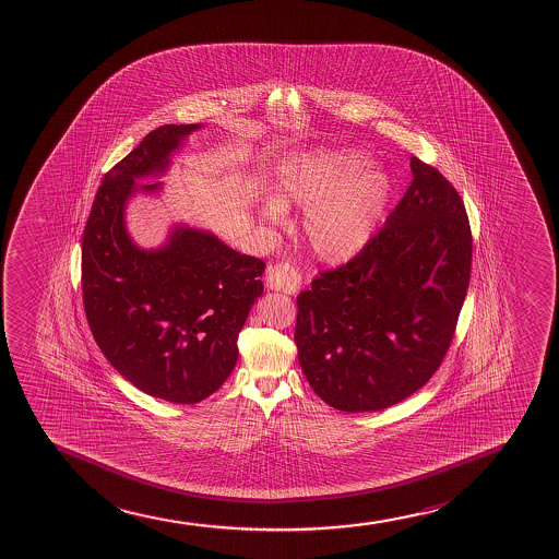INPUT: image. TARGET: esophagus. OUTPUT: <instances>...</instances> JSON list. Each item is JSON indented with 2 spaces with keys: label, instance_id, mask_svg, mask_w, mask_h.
Returning <instances> with one entry per match:
<instances>
[{
  "label": "esophagus",
  "instance_id": "34e87169",
  "mask_svg": "<svg viewBox=\"0 0 559 559\" xmlns=\"http://www.w3.org/2000/svg\"><path fill=\"white\" fill-rule=\"evenodd\" d=\"M265 284H267V288L275 289V292L295 295L301 288V275L288 262H278V264L267 267Z\"/></svg>",
  "mask_w": 559,
  "mask_h": 559
}]
</instances>
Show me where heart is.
<instances>
[{
    "instance_id": "b5f03b06",
    "label": "heart",
    "mask_w": 559,
    "mask_h": 559,
    "mask_svg": "<svg viewBox=\"0 0 559 559\" xmlns=\"http://www.w3.org/2000/svg\"><path fill=\"white\" fill-rule=\"evenodd\" d=\"M392 182L357 148H312L286 157L276 169L273 197L260 217L283 225L284 206L305 207L302 234L325 262H345L365 251L383 223Z\"/></svg>"
}]
</instances>
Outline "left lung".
Listing matches in <instances>:
<instances>
[{
  "label": "left lung",
  "instance_id": "left-lung-1",
  "mask_svg": "<svg viewBox=\"0 0 559 559\" xmlns=\"http://www.w3.org/2000/svg\"><path fill=\"white\" fill-rule=\"evenodd\" d=\"M365 251L321 271L297 297L295 344L308 383L331 407L370 413L414 394L439 370L471 283L463 201L431 165Z\"/></svg>",
  "mask_w": 559,
  "mask_h": 559
}]
</instances>
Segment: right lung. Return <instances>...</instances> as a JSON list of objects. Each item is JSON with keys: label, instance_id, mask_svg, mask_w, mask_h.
Listing matches in <instances>:
<instances>
[{"label": "right lung", "instance_id": "add662e5", "mask_svg": "<svg viewBox=\"0 0 559 559\" xmlns=\"http://www.w3.org/2000/svg\"><path fill=\"white\" fill-rule=\"evenodd\" d=\"M202 124H165L109 170L83 230V307L91 333L120 376L145 394L191 405L219 390L238 360V334L264 292L260 258L215 234L175 225L143 249L126 228L135 193L162 191L139 178L167 173Z\"/></svg>", "mask_w": 559, "mask_h": 559}]
</instances>
